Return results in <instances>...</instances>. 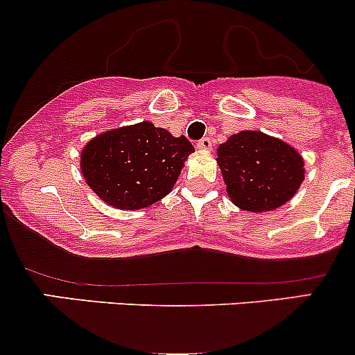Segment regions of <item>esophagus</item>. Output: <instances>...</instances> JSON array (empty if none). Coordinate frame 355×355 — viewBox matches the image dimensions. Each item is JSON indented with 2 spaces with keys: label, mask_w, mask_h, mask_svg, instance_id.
Listing matches in <instances>:
<instances>
[{
  "label": "esophagus",
  "mask_w": 355,
  "mask_h": 355,
  "mask_svg": "<svg viewBox=\"0 0 355 355\" xmlns=\"http://www.w3.org/2000/svg\"><path fill=\"white\" fill-rule=\"evenodd\" d=\"M211 146H213V142H211L209 137L200 139V141L198 142V149H199V151H211Z\"/></svg>",
  "instance_id": "obj_1"
}]
</instances>
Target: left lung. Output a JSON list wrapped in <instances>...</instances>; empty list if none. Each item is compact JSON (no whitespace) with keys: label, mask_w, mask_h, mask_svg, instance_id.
<instances>
[{"label":"left lung","mask_w":355,"mask_h":355,"mask_svg":"<svg viewBox=\"0 0 355 355\" xmlns=\"http://www.w3.org/2000/svg\"><path fill=\"white\" fill-rule=\"evenodd\" d=\"M227 194L239 209L275 211L295 196L304 182V157L282 139L259 130L234 134L218 148Z\"/></svg>","instance_id":"obj_1"}]
</instances>
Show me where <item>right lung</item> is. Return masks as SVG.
I'll return each mask as SVG.
<instances>
[{
    "mask_svg": "<svg viewBox=\"0 0 355 355\" xmlns=\"http://www.w3.org/2000/svg\"><path fill=\"white\" fill-rule=\"evenodd\" d=\"M191 142L141 121L92 137L80 151V171L96 196L121 211L144 209L163 199L189 155Z\"/></svg>",
    "mask_w": 355,
    "mask_h": 355,
    "instance_id": "right-lung-1",
    "label": "right lung"
}]
</instances>
